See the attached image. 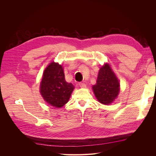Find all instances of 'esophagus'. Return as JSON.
Returning a JSON list of instances; mask_svg holds the SVG:
<instances>
[{"mask_svg":"<svg viewBox=\"0 0 156 156\" xmlns=\"http://www.w3.org/2000/svg\"><path fill=\"white\" fill-rule=\"evenodd\" d=\"M79 87H81V88H85L86 87H87V85L84 83H79Z\"/></svg>","mask_w":156,"mask_h":156,"instance_id":"obj_1","label":"esophagus"}]
</instances>
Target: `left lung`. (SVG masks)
<instances>
[{"mask_svg": "<svg viewBox=\"0 0 156 156\" xmlns=\"http://www.w3.org/2000/svg\"><path fill=\"white\" fill-rule=\"evenodd\" d=\"M98 100L108 105L115 100L120 90V83L109 65L105 64L98 73L96 84L92 87Z\"/></svg>", "mask_w": 156, "mask_h": 156, "instance_id": "left-lung-1", "label": "left lung"}]
</instances>
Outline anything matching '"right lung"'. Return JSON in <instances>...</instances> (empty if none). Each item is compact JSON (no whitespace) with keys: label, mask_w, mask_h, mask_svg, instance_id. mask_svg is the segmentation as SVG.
I'll list each match as a JSON object with an SVG mask.
<instances>
[{"label":"right lung","mask_w":156,"mask_h":156,"mask_svg":"<svg viewBox=\"0 0 156 156\" xmlns=\"http://www.w3.org/2000/svg\"><path fill=\"white\" fill-rule=\"evenodd\" d=\"M74 89L65 80L62 66L51 62L45 69L40 84V93L51 106L60 108L66 103Z\"/></svg>","instance_id":"obj_1"}]
</instances>
